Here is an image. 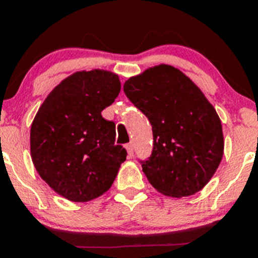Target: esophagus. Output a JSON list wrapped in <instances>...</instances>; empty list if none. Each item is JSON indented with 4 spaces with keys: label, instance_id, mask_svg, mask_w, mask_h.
<instances>
[{
    "label": "esophagus",
    "instance_id": "1",
    "mask_svg": "<svg viewBox=\"0 0 258 258\" xmlns=\"http://www.w3.org/2000/svg\"><path fill=\"white\" fill-rule=\"evenodd\" d=\"M126 150H127V155H128V157L134 156V144H132V142H130V144L126 145Z\"/></svg>",
    "mask_w": 258,
    "mask_h": 258
}]
</instances>
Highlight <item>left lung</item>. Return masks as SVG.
Instances as JSON below:
<instances>
[{"mask_svg":"<svg viewBox=\"0 0 258 258\" xmlns=\"http://www.w3.org/2000/svg\"><path fill=\"white\" fill-rule=\"evenodd\" d=\"M123 91L152 126V154L141 161L150 184L172 198L203 189L224 151L221 118L203 92L166 64L131 77Z\"/></svg>","mask_w":258,"mask_h":258,"instance_id":"left-lung-1","label":"left lung"}]
</instances>
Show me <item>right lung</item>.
Returning a JSON list of instances; mask_svg holds the SVG:
<instances>
[{
  "mask_svg": "<svg viewBox=\"0 0 258 258\" xmlns=\"http://www.w3.org/2000/svg\"><path fill=\"white\" fill-rule=\"evenodd\" d=\"M119 91L121 82L112 72H77L50 92L32 121L30 151L35 169L68 201L101 197L126 160V150L114 144L116 124L102 117Z\"/></svg>",
  "mask_w": 258,
  "mask_h": 258,
  "instance_id": "right-lung-1",
  "label": "right lung"
}]
</instances>
